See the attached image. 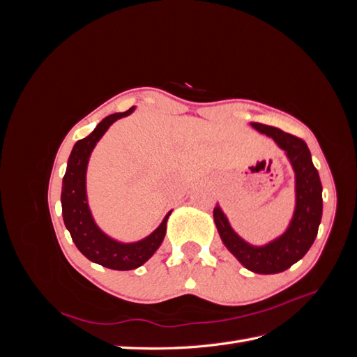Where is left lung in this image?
<instances>
[{
    "label": "left lung",
    "instance_id": "1",
    "mask_svg": "<svg viewBox=\"0 0 357 357\" xmlns=\"http://www.w3.org/2000/svg\"><path fill=\"white\" fill-rule=\"evenodd\" d=\"M257 132L273 138L283 150L295 172V211L286 231L264 245H253L236 234L218 204L213 210L215 228L226 248L248 271L277 274L296 264L314 243L321 220L323 199L319 171L312 164L304 139L283 132L282 129L252 123Z\"/></svg>",
    "mask_w": 357,
    "mask_h": 357
}]
</instances>
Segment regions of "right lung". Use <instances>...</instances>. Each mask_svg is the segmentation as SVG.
<instances>
[{"mask_svg": "<svg viewBox=\"0 0 357 357\" xmlns=\"http://www.w3.org/2000/svg\"><path fill=\"white\" fill-rule=\"evenodd\" d=\"M135 107H131L128 112L114 113L107 116L96 125L93 131L79 139L74 144L71 155L68 158L66 176L62 178V218L66 228L70 231L71 238L83 256L89 261L102 265L117 271H129L146 264L155 255L159 245L164 241L167 234V220L169 213L160 222L158 228L147 235L146 238L135 243H121L107 234H104L98 225L95 223L86 193V171L92 150L101 137L107 132L117 119H122L131 114Z\"/></svg>", "mask_w": 357, "mask_h": 357, "instance_id": "1", "label": "right lung"}]
</instances>
